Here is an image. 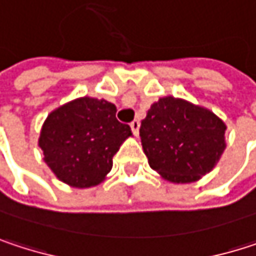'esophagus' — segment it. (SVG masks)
<instances>
[{
  "label": "esophagus",
  "mask_w": 256,
  "mask_h": 256,
  "mask_svg": "<svg viewBox=\"0 0 256 256\" xmlns=\"http://www.w3.org/2000/svg\"><path fill=\"white\" fill-rule=\"evenodd\" d=\"M139 128H140V123H139V120H133L132 123H130V128H132V132L138 136L139 134Z\"/></svg>",
  "instance_id": "obj_1"
}]
</instances>
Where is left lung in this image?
Here are the masks:
<instances>
[{"instance_id": "8db88e82", "label": "left lung", "mask_w": 256, "mask_h": 256, "mask_svg": "<svg viewBox=\"0 0 256 256\" xmlns=\"http://www.w3.org/2000/svg\"><path fill=\"white\" fill-rule=\"evenodd\" d=\"M226 130L210 110L166 96L151 105L139 134L151 169L172 184H190L216 166L227 146Z\"/></svg>"}]
</instances>
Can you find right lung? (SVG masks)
<instances>
[{
  "mask_svg": "<svg viewBox=\"0 0 256 256\" xmlns=\"http://www.w3.org/2000/svg\"><path fill=\"white\" fill-rule=\"evenodd\" d=\"M117 108L105 99L77 98L53 110L38 138L44 162L70 186L90 188L112 169V157L132 136L116 118Z\"/></svg>",
  "mask_w": 256,
  "mask_h": 256,
  "instance_id": "add662e5",
  "label": "right lung"
}]
</instances>
